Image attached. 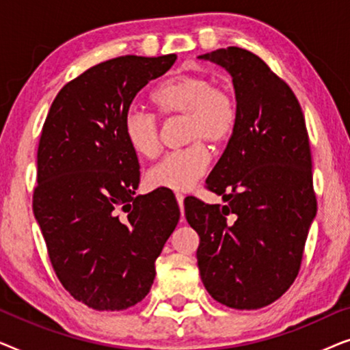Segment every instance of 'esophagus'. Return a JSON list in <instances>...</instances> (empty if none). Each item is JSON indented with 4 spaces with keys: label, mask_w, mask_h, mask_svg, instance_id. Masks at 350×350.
<instances>
[{
    "label": "esophagus",
    "mask_w": 350,
    "mask_h": 350,
    "mask_svg": "<svg viewBox=\"0 0 350 350\" xmlns=\"http://www.w3.org/2000/svg\"><path fill=\"white\" fill-rule=\"evenodd\" d=\"M175 198H176V202H178V205H180L181 217H183V202H185V196H183V194H180V193H176V194H175Z\"/></svg>",
    "instance_id": "1"
}]
</instances>
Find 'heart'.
<instances>
[{"label": "heart", "instance_id": "obj_1", "mask_svg": "<svg viewBox=\"0 0 350 350\" xmlns=\"http://www.w3.org/2000/svg\"><path fill=\"white\" fill-rule=\"evenodd\" d=\"M151 100L164 118H181L185 150L170 152L146 172L152 189L189 191L205 174L210 154L204 143L223 146L237 126L236 100L228 89L213 85L205 75L180 73L157 84ZM122 133L133 154L151 159L161 150L157 119L150 113L129 108L122 118Z\"/></svg>", "mask_w": 350, "mask_h": 350}]
</instances>
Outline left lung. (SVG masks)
I'll list each match as a JSON object with an SVG mask.
<instances>
[{
	"mask_svg": "<svg viewBox=\"0 0 350 350\" xmlns=\"http://www.w3.org/2000/svg\"><path fill=\"white\" fill-rule=\"evenodd\" d=\"M199 59L231 75L237 126L207 178L226 205L193 198L185 217L200 237L198 266L210 296L260 309L295 282L317 213L304 116L288 85L250 51L231 46Z\"/></svg>",
	"mask_w": 350,
	"mask_h": 350,
	"instance_id": "8db88e82",
	"label": "left lung"
}]
</instances>
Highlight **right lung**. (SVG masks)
I'll return each instance as SVG.
<instances>
[{
  "label": "right lung",
  "mask_w": 350,
  "mask_h": 350,
  "mask_svg": "<svg viewBox=\"0 0 350 350\" xmlns=\"http://www.w3.org/2000/svg\"><path fill=\"white\" fill-rule=\"evenodd\" d=\"M175 60L124 55L92 66L57 94L42 127L33 213L62 285L95 310L150 293L178 224L169 193L135 194L140 165L122 133L135 95Z\"/></svg>",
  "instance_id": "add662e5"
}]
</instances>
